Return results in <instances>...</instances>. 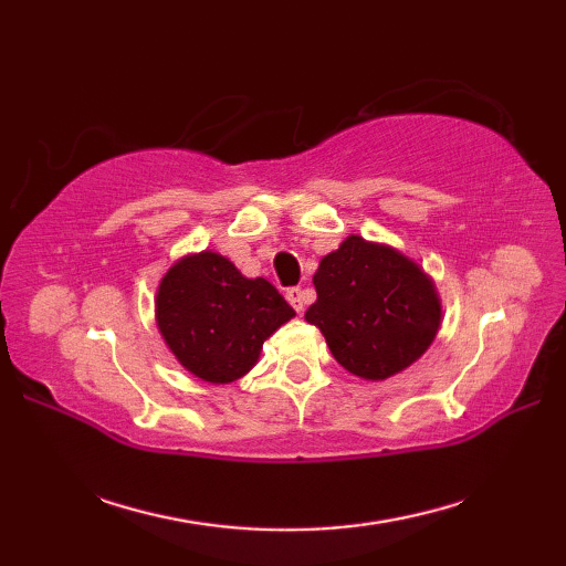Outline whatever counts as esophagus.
<instances>
[{
    "label": "esophagus",
    "instance_id": "1",
    "mask_svg": "<svg viewBox=\"0 0 566 566\" xmlns=\"http://www.w3.org/2000/svg\"><path fill=\"white\" fill-rule=\"evenodd\" d=\"M286 302L294 306L296 314H302L306 306V292L302 290V286H292V290H286Z\"/></svg>",
    "mask_w": 566,
    "mask_h": 566
}]
</instances>
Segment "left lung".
<instances>
[{"label": "left lung", "mask_w": 566, "mask_h": 566, "mask_svg": "<svg viewBox=\"0 0 566 566\" xmlns=\"http://www.w3.org/2000/svg\"><path fill=\"white\" fill-rule=\"evenodd\" d=\"M316 304L306 321L333 357L367 381H384L426 355L442 323L432 276L387 243L347 235L314 274Z\"/></svg>", "instance_id": "8db88e82"}]
</instances>
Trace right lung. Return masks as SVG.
Segmentation results:
<instances>
[{
    "mask_svg": "<svg viewBox=\"0 0 566 566\" xmlns=\"http://www.w3.org/2000/svg\"><path fill=\"white\" fill-rule=\"evenodd\" d=\"M274 286L250 280L213 250L179 258L158 284L155 323L175 359L211 384H231L258 365L262 343L292 321Z\"/></svg>",
    "mask_w": 566,
    "mask_h": 566,
    "instance_id": "obj_1",
    "label": "right lung"
}]
</instances>
